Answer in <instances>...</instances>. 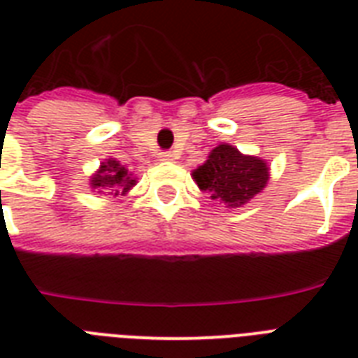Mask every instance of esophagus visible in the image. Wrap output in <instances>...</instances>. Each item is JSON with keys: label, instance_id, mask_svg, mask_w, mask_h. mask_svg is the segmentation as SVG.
Masks as SVG:
<instances>
[{"label": "esophagus", "instance_id": "1", "mask_svg": "<svg viewBox=\"0 0 358 358\" xmlns=\"http://www.w3.org/2000/svg\"><path fill=\"white\" fill-rule=\"evenodd\" d=\"M157 157H159V162H171V159L174 157V154L173 152H159Z\"/></svg>", "mask_w": 358, "mask_h": 358}]
</instances>
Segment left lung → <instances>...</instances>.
Segmentation results:
<instances>
[{"instance_id": "left-lung-1", "label": "left lung", "mask_w": 358, "mask_h": 358, "mask_svg": "<svg viewBox=\"0 0 358 358\" xmlns=\"http://www.w3.org/2000/svg\"><path fill=\"white\" fill-rule=\"evenodd\" d=\"M193 176L199 187L208 191L213 201L239 208L266 187L269 169L258 157L243 156L230 145H219Z\"/></svg>"}]
</instances>
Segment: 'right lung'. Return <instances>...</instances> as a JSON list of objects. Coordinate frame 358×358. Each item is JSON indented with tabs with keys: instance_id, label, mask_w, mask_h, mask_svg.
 <instances>
[{
	"instance_id": "right-lung-1",
	"label": "right lung",
	"mask_w": 358,
	"mask_h": 358,
	"mask_svg": "<svg viewBox=\"0 0 358 358\" xmlns=\"http://www.w3.org/2000/svg\"><path fill=\"white\" fill-rule=\"evenodd\" d=\"M91 184L92 187L111 191L115 195H119V193H126L131 185H135V180L129 178L128 171L119 162L109 159L100 167L96 176L91 180ZM98 193H102V191H98Z\"/></svg>"
}]
</instances>
